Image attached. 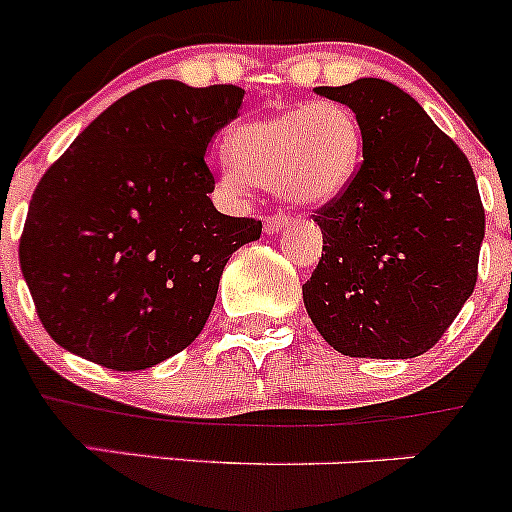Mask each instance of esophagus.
<instances>
[{
  "label": "esophagus",
  "instance_id": "34e87169",
  "mask_svg": "<svg viewBox=\"0 0 512 512\" xmlns=\"http://www.w3.org/2000/svg\"><path fill=\"white\" fill-rule=\"evenodd\" d=\"M287 223H289V215H285V213L267 215V220H265V232H267V235H275V232H280L282 227H287Z\"/></svg>",
  "mask_w": 512,
  "mask_h": 512
}]
</instances>
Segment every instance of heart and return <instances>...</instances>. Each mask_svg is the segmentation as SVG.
<instances>
[{"label": "heart", "mask_w": 512, "mask_h": 512, "mask_svg": "<svg viewBox=\"0 0 512 512\" xmlns=\"http://www.w3.org/2000/svg\"><path fill=\"white\" fill-rule=\"evenodd\" d=\"M230 178L277 185L294 203H327L354 178L361 126L347 103L317 101L257 118L230 133Z\"/></svg>", "instance_id": "obj_1"}]
</instances>
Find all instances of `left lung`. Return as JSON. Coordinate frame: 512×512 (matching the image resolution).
<instances>
[{
    "label": "left lung",
    "instance_id": "obj_1",
    "mask_svg": "<svg viewBox=\"0 0 512 512\" xmlns=\"http://www.w3.org/2000/svg\"><path fill=\"white\" fill-rule=\"evenodd\" d=\"M361 126L347 188L314 215L322 257L302 285L314 327L337 352L414 359L438 344L478 280L485 210L466 153L399 86H319Z\"/></svg>",
    "mask_w": 512,
    "mask_h": 512
}]
</instances>
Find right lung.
Wrapping results in <instances>:
<instances>
[{
  "label": "right lung",
  "instance_id": "right-lung-1",
  "mask_svg": "<svg viewBox=\"0 0 512 512\" xmlns=\"http://www.w3.org/2000/svg\"><path fill=\"white\" fill-rule=\"evenodd\" d=\"M245 89L141 86L91 121L36 185L19 262L56 344L113 371L183 352L227 260L262 220L215 210L205 151Z\"/></svg>",
  "mask_w": 512,
  "mask_h": 512
}]
</instances>
